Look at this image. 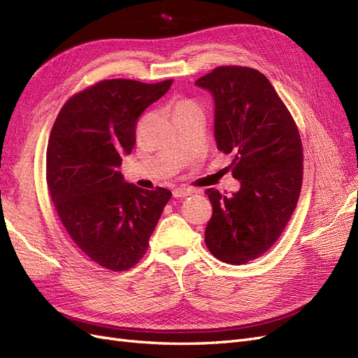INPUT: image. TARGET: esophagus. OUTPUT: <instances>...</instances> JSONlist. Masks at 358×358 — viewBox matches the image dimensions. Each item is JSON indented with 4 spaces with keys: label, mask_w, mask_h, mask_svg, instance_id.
Wrapping results in <instances>:
<instances>
[{
    "label": "esophagus",
    "mask_w": 358,
    "mask_h": 358,
    "mask_svg": "<svg viewBox=\"0 0 358 358\" xmlns=\"http://www.w3.org/2000/svg\"><path fill=\"white\" fill-rule=\"evenodd\" d=\"M191 189L189 188H176L173 189V197L175 199H182V197H187V196H191Z\"/></svg>",
    "instance_id": "1"
}]
</instances>
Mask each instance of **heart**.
I'll use <instances>...</instances> for the list:
<instances>
[{
	"instance_id": "b5f03b06",
	"label": "heart",
	"mask_w": 358,
	"mask_h": 358,
	"mask_svg": "<svg viewBox=\"0 0 358 358\" xmlns=\"http://www.w3.org/2000/svg\"><path fill=\"white\" fill-rule=\"evenodd\" d=\"M191 109H200V106H199L197 103L188 101V100H185V101H179V103L176 104L175 113H176V112H183V110H191Z\"/></svg>"
}]
</instances>
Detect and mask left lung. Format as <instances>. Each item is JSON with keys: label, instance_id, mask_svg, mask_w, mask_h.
<instances>
[{"label": "left lung", "instance_id": "8db88e82", "mask_svg": "<svg viewBox=\"0 0 358 358\" xmlns=\"http://www.w3.org/2000/svg\"><path fill=\"white\" fill-rule=\"evenodd\" d=\"M196 85L215 103V140L231 154L241 189L230 199L208 189L213 213L204 242L213 257L245 264L278 241L296 209L303 178L299 129L272 83L254 69L225 66Z\"/></svg>", "mask_w": 358, "mask_h": 358}]
</instances>
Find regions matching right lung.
<instances>
[{"label":"right lung","instance_id":"obj_1","mask_svg":"<svg viewBox=\"0 0 358 358\" xmlns=\"http://www.w3.org/2000/svg\"><path fill=\"white\" fill-rule=\"evenodd\" d=\"M173 80H103L64 104L52 127L46 179L73 242L92 262L121 272L138 263L171 197L142 189L119 171L136 145V122Z\"/></svg>","mask_w":358,"mask_h":358}]
</instances>
